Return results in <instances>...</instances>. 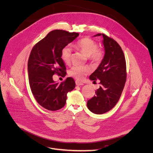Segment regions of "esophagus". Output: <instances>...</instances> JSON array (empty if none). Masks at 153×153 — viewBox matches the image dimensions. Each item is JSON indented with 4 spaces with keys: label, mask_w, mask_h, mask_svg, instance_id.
<instances>
[{
    "label": "esophagus",
    "mask_w": 153,
    "mask_h": 153,
    "mask_svg": "<svg viewBox=\"0 0 153 153\" xmlns=\"http://www.w3.org/2000/svg\"><path fill=\"white\" fill-rule=\"evenodd\" d=\"M76 84L77 86H82V85H83V83L78 81V80H76Z\"/></svg>",
    "instance_id": "34e87169"
}]
</instances>
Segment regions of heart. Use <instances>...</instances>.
Wrapping results in <instances>:
<instances>
[{"instance_id": "1", "label": "heart", "mask_w": 153, "mask_h": 153, "mask_svg": "<svg viewBox=\"0 0 153 153\" xmlns=\"http://www.w3.org/2000/svg\"><path fill=\"white\" fill-rule=\"evenodd\" d=\"M74 46L81 50L86 56H88L90 61L94 63H100L104 57V52L102 50L98 48L97 42L89 38L84 37L77 40L74 43ZM71 49L68 46H66L62 48L61 52V58L65 64H69L71 62ZM91 71L90 67L83 65H74L72 67L68 74L70 76L75 79L82 80Z\"/></svg>"}]
</instances>
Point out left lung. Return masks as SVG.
<instances>
[{
	"label": "left lung",
	"instance_id": "obj_1",
	"mask_svg": "<svg viewBox=\"0 0 153 153\" xmlns=\"http://www.w3.org/2000/svg\"><path fill=\"white\" fill-rule=\"evenodd\" d=\"M101 33L95 36H101ZM105 55L97 69L90 76L94 82L100 80V88L88 101V109L97 114L111 110L118 102L126 80V64L124 53L118 43L104 34Z\"/></svg>",
	"mask_w": 153,
	"mask_h": 153
}]
</instances>
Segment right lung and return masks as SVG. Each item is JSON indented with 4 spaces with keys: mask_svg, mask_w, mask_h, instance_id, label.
I'll return each mask as SVG.
<instances>
[{
    "mask_svg": "<svg viewBox=\"0 0 153 153\" xmlns=\"http://www.w3.org/2000/svg\"><path fill=\"white\" fill-rule=\"evenodd\" d=\"M79 35L78 33L55 30L31 49L28 61L29 84L37 102L46 110L62 108L66 103L67 93L76 86L72 77H67L58 84L53 80L52 76L55 74L62 77L66 75V67L61 58V50Z\"/></svg>",
    "mask_w": 153,
    "mask_h": 153,
    "instance_id": "1",
    "label": "right lung"
}]
</instances>
